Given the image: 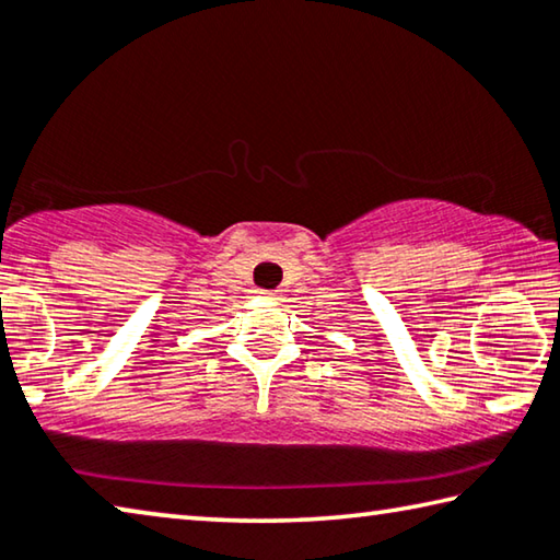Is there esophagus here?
I'll return each instance as SVG.
<instances>
[{"mask_svg": "<svg viewBox=\"0 0 560 560\" xmlns=\"http://www.w3.org/2000/svg\"><path fill=\"white\" fill-rule=\"evenodd\" d=\"M259 293L264 299H277V293H273V291H259Z\"/></svg>", "mask_w": 560, "mask_h": 560, "instance_id": "esophagus-1", "label": "esophagus"}]
</instances>
